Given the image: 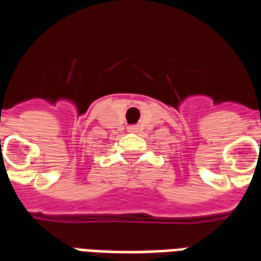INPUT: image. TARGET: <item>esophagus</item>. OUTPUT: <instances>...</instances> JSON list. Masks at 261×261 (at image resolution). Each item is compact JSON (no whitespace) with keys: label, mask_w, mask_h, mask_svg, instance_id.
<instances>
[{"label":"esophagus","mask_w":261,"mask_h":261,"mask_svg":"<svg viewBox=\"0 0 261 261\" xmlns=\"http://www.w3.org/2000/svg\"><path fill=\"white\" fill-rule=\"evenodd\" d=\"M130 130H136V128H134V127H130Z\"/></svg>","instance_id":"34e87169"}]
</instances>
